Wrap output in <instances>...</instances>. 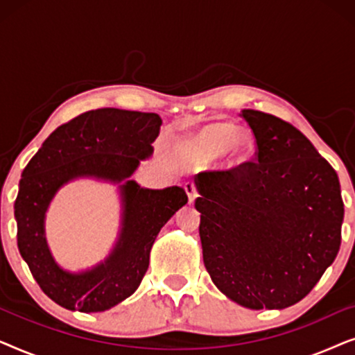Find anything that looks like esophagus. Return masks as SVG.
<instances>
[{"label": "esophagus", "mask_w": 355, "mask_h": 355, "mask_svg": "<svg viewBox=\"0 0 355 355\" xmlns=\"http://www.w3.org/2000/svg\"><path fill=\"white\" fill-rule=\"evenodd\" d=\"M184 189H186V192H187L189 203H192L193 200H196V197L198 196L196 184H193V182H186V186H184Z\"/></svg>", "instance_id": "obj_1"}]
</instances>
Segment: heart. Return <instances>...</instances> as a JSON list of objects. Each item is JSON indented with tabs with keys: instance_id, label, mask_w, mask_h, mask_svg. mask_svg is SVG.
I'll return each instance as SVG.
<instances>
[{
	"instance_id": "obj_1",
	"label": "heart",
	"mask_w": 355,
	"mask_h": 355,
	"mask_svg": "<svg viewBox=\"0 0 355 355\" xmlns=\"http://www.w3.org/2000/svg\"><path fill=\"white\" fill-rule=\"evenodd\" d=\"M187 148L202 162H210L218 155H226L227 164H239L250 152V139L234 124L211 123L198 129L187 140Z\"/></svg>"
}]
</instances>
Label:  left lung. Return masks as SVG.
<instances>
[{
    "mask_svg": "<svg viewBox=\"0 0 355 355\" xmlns=\"http://www.w3.org/2000/svg\"><path fill=\"white\" fill-rule=\"evenodd\" d=\"M255 162L196 176L203 263L247 309L302 300L336 259L344 203L338 174L293 124L242 110Z\"/></svg>",
    "mask_w": 355,
    "mask_h": 355,
    "instance_id": "left-lung-1",
    "label": "left lung"
}]
</instances>
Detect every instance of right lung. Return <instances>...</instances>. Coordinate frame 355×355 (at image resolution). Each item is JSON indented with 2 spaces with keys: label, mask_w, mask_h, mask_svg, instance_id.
<instances>
[{
  "label": "right lung",
  "mask_w": 355,
  "mask_h": 355,
  "mask_svg": "<svg viewBox=\"0 0 355 355\" xmlns=\"http://www.w3.org/2000/svg\"><path fill=\"white\" fill-rule=\"evenodd\" d=\"M162 118L118 108L82 113L53 130L22 171L14 203L17 247L33 278L51 300L67 310L103 312L139 288L150 250L169 218L187 203L182 187L157 191L130 181L153 153ZM95 177L119 183L123 218L115 249L92 270L71 274L52 259L44 237V215L52 197L72 178Z\"/></svg>",
  "instance_id": "right-lung-1"
}]
</instances>
